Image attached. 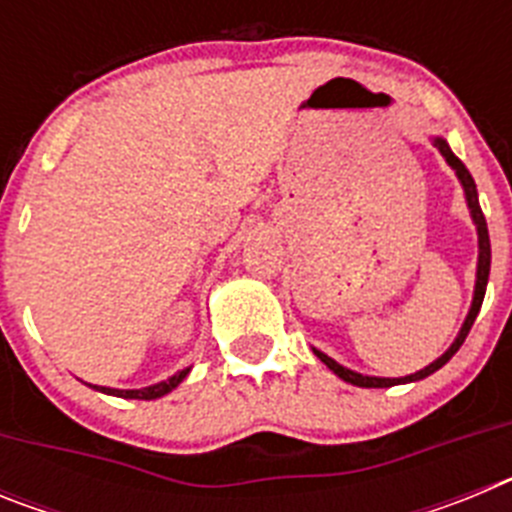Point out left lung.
Returning a JSON list of instances; mask_svg holds the SVG:
<instances>
[{
    "instance_id": "left-lung-1",
    "label": "left lung",
    "mask_w": 512,
    "mask_h": 512,
    "mask_svg": "<svg viewBox=\"0 0 512 512\" xmlns=\"http://www.w3.org/2000/svg\"><path fill=\"white\" fill-rule=\"evenodd\" d=\"M433 146L441 151V156L446 158V164L454 169L456 179H459L461 189H464V200H467V207H469V215H472V223L474 228H477V246H479V256H477V279H474V297H472V307H469L467 318H464V323H461L459 333H456L454 343H451L446 351H443L441 356H438L433 364H428L425 369H420V372L415 374H408V377H369V374H359L354 372V369H348V366L338 364L336 359H330L328 354H323V351H318V348H312V354L318 356L320 361H323L325 366H328L330 372L336 374V377H341L343 382L348 384H356V387H395V384H408V382H420V379L431 377L433 372H438L446 361L451 359V356L456 354L461 348V343H464V338L469 336V330H472L474 320H477V312L479 307H482V300H485V289H487V279H490V259H492V251H490V233H487V220L485 215H482V207H479V197H477V184H474L472 174H469V169L464 164H461L459 158L454 156V151L449 148V143L441 138V135H433Z\"/></svg>"
}]
</instances>
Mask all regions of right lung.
<instances>
[{"instance_id":"obj_1","label":"right lung","mask_w":512,"mask_h":512,"mask_svg":"<svg viewBox=\"0 0 512 512\" xmlns=\"http://www.w3.org/2000/svg\"><path fill=\"white\" fill-rule=\"evenodd\" d=\"M189 372H192V366H187V369H182V372L171 374V377L164 379V382L151 384V387H140V390H112V387H97V384H89V387L104 392V395L125 397V400H156V397H164L169 395L171 390H176V387L187 379Z\"/></svg>"}]
</instances>
